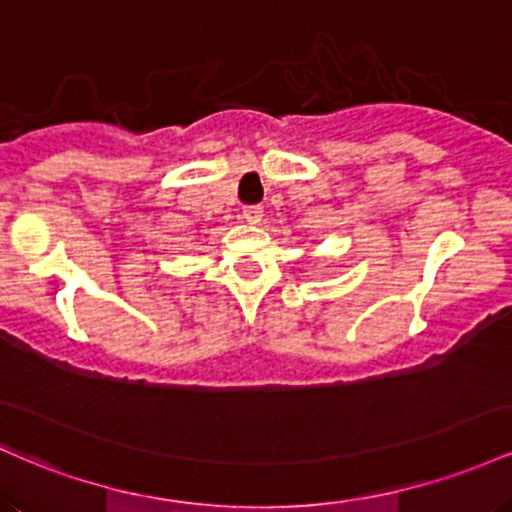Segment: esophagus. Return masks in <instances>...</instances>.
Wrapping results in <instances>:
<instances>
[{
	"instance_id": "esophagus-1",
	"label": "esophagus",
	"mask_w": 512,
	"mask_h": 512,
	"mask_svg": "<svg viewBox=\"0 0 512 512\" xmlns=\"http://www.w3.org/2000/svg\"><path fill=\"white\" fill-rule=\"evenodd\" d=\"M241 217H244L246 222H251V225H256V222H261L263 208H261V205H244V210H241Z\"/></svg>"
}]
</instances>
